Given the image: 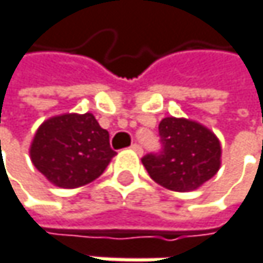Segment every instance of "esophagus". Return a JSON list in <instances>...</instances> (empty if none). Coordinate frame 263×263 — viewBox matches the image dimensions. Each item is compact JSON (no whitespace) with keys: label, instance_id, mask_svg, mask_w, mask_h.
Masks as SVG:
<instances>
[{"label":"esophagus","instance_id":"34e87169","mask_svg":"<svg viewBox=\"0 0 263 263\" xmlns=\"http://www.w3.org/2000/svg\"><path fill=\"white\" fill-rule=\"evenodd\" d=\"M130 148H132V149H133V151H135L136 154H139V156H141V154L144 153V148L141 147L139 144H133V145H132Z\"/></svg>","mask_w":263,"mask_h":263}]
</instances>
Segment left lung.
Listing matches in <instances>:
<instances>
[{
	"label": "left lung",
	"mask_w": 263,
	"mask_h": 263,
	"mask_svg": "<svg viewBox=\"0 0 263 263\" xmlns=\"http://www.w3.org/2000/svg\"><path fill=\"white\" fill-rule=\"evenodd\" d=\"M160 153H149L142 163L160 186L189 192L211 180L221 165V145L214 132L186 118H163L159 124Z\"/></svg>",
	"instance_id": "1"
}]
</instances>
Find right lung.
Returning <instances> with one entry per match:
<instances>
[{"mask_svg": "<svg viewBox=\"0 0 263 263\" xmlns=\"http://www.w3.org/2000/svg\"><path fill=\"white\" fill-rule=\"evenodd\" d=\"M116 153L109 132L92 114H65L41 124L31 147L33 165L52 184L74 189L98 179Z\"/></svg>", "mask_w": 263, "mask_h": 263, "instance_id": "obj_1", "label": "right lung"}]
</instances>
